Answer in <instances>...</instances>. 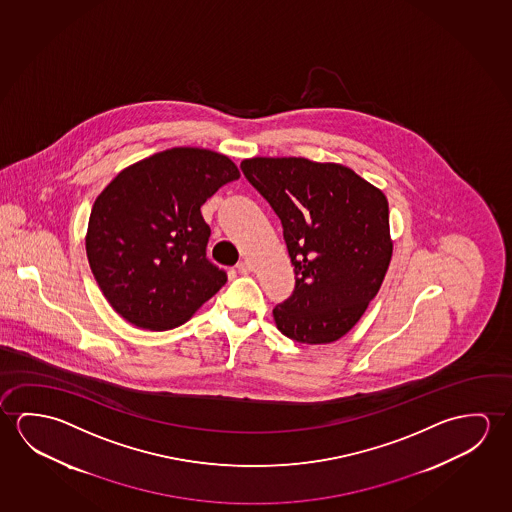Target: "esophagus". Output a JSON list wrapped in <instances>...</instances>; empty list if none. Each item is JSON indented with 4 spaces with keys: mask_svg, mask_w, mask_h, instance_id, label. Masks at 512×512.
<instances>
[{
    "mask_svg": "<svg viewBox=\"0 0 512 512\" xmlns=\"http://www.w3.org/2000/svg\"><path fill=\"white\" fill-rule=\"evenodd\" d=\"M236 268H238V272H240V274H249L252 270L251 261H240V263L236 265Z\"/></svg>",
    "mask_w": 512,
    "mask_h": 512,
    "instance_id": "34e87169",
    "label": "esophagus"
}]
</instances>
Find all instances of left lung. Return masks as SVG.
<instances>
[{
    "label": "left lung",
    "mask_w": 512,
    "mask_h": 512,
    "mask_svg": "<svg viewBox=\"0 0 512 512\" xmlns=\"http://www.w3.org/2000/svg\"><path fill=\"white\" fill-rule=\"evenodd\" d=\"M240 169L281 220L295 272V290L272 311L277 329L308 345L340 340L390 267L386 195L340 163L258 156Z\"/></svg>",
    "instance_id": "1"
}]
</instances>
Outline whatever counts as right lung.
I'll return each instance as SVG.
<instances>
[{
    "mask_svg": "<svg viewBox=\"0 0 512 512\" xmlns=\"http://www.w3.org/2000/svg\"><path fill=\"white\" fill-rule=\"evenodd\" d=\"M240 172L228 156L172 147L119 172L98 195L85 238L90 270L130 324L167 331L185 324L228 281L206 258L211 195Z\"/></svg>",
    "mask_w": 512,
    "mask_h": 512,
    "instance_id": "obj_1",
    "label": "right lung"
}]
</instances>
